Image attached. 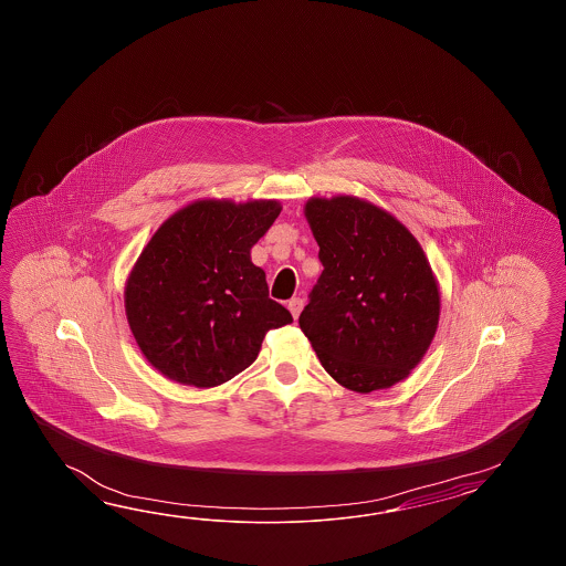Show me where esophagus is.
I'll return each instance as SVG.
<instances>
[{
  "mask_svg": "<svg viewBox=\"0 0 566 566\" xmlns=\"http://www.w3.org/2000/svg\"><path fill=\"white\" fill-rule=\"evenodd\" d=\"M287 307L291 315L297 319L301 310H303V300H301V297H293V300H289Z\"/></svg>",
  "mask_w": 566,
  "mask_h": 566,
  "instance_id": "1",
  "label": "esophagus"
}]
</instances>
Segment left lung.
Returning <instances> with one entry per match:
<instances>
[{
	"label": "left lung",
	"mask_w": 566,
	"mask_h": 566,
	"mask_svg": "<svg viewBox=\"0 0 566 566\" xmlns=\"http://www.w3.org/2000/svg\"><path fill=\"white\" fill-rule=\"evenodd\" d=\"M305 218L324 271L300 327L325 373L361 395L405 380L431 346L441 310L421 244L354 196L312 198Z\"/></svg>",
	"instance_id": "obj_1"
}]
</instances>
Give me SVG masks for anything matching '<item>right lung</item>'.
Segmentation results:
<instances>
[{
  "label": "right lung",
  "instance_id": "1",
  "mask_svg": "<svg viewBox=\"0 0 566 566\" xmlns=\"http://www.w3.org/2000/svg\"><path fill=\"white\" fill-rule=\"evenodd\" d=\"M279 212L277 200H198L147 242L125 285V313L145 358L169 380L222 385L256 360L269 329L293 322L251 261Z\"/></svg>",
  "mask_w": 566,
  "mask_h": 566
}]
</instances>
